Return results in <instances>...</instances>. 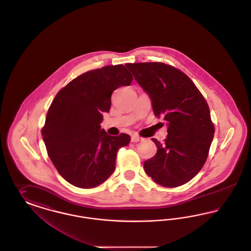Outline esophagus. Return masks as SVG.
<instances>
[{
    "mask_svg": "<svg viewBox=\"0 0 251 251\" xmlns=\"http://www.w3.org/2000/svg\"><path fill=\"white\" fill-rule=\"evenodd\" d=\"M141 140H142V138L140 136H137V135H132L131 136V142H139Z\"/></svg>",
    "mask_w": 251,
    "mask_h": 251,
    "instance_id": "esophagus-1",
    "label": "esophagus"
}]
</instances>
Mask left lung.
Wrapping results in <instances>:
<instances>
[{"label":"left lung","mask_w":251,"mask_h":251,"mask_svg":"<svg viewBox=\"0 0 251 251\" xmlns=\"http://www.w3.org/2000/svg\"><path fill=\"white\" fill-rule=\"evenodd\" d=\"M136 82L151 96L157 118L167 122V137L152 141L157 152L144 169L158 184L180 186L202 168L214 138L215 126L202 94L179 69L161 62L126 64Z\"/></svg>","instance_id":"1"}]
</instances>
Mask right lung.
<instances>
[{
    "label": "right lung",
    "mask_w": 251,
    "mask_h": 251,
    "mask_svg": "<svg viewBox=\"0 0 251 251\" xmlns=\"http://www.w3.org/2000/svg\"><path fill=\"white\" fill-rule=\"evenodd\" d=\"M133 77L123 65L84 72L61 88L49 108L41 134L60 175L80 188H93L112 175L118 151L130 135L111 136L100 123L111 96Z\"/></svg>",
    "instance_id": "add662e5"
}]
</instances>
